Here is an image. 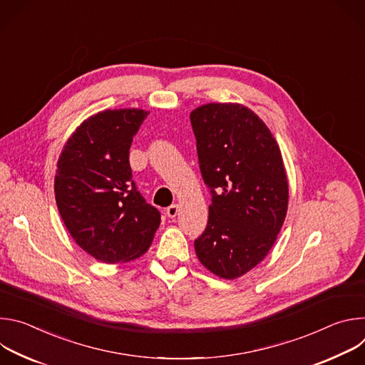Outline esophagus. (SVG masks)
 <instances>
[{"mask_svg":"<svg viewBox=\"0 0 365 365\" xmlns=\"http://www.w3.org/2000/svg\"><path fill=\"white\" fill-rule=\"evenodd\" d=\"M166 214L169 218H176V215L179 214V205L178 203H173L170 205L168 210H166Z\"/></svg>","mask_w":365,"mask_h":365,"instance_id":"esophagus-1","label":"esophagus"}]
</instances>
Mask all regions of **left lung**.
I'll use <instances>...</instances> for the list:
<instances>
[{"label": "left lung", "instance_id": "obj_1", "mask_svg": "<svg viewBox=\"0 0 365 365\" xmlns=\"http://www.w3.org/2000/svg\"><path fill=\"white\" fill-rule=\"evenodd\" d=\"M190 124L212 196L195 251L207 270L231 280L262 262L284 222L289 185L282 153L267 125L240 103H206L190 113Z\"/></svg>", "mask_w": 365, "mask_h": 365}]
</instances>
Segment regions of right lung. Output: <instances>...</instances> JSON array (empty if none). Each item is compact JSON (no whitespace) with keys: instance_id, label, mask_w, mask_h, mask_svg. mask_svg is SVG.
Wrapping results in <instances>:
<instances>
[{"instance_id":"add662e5","label":"right lung","mask_w":365,"mask_h":365,"mask_svg":"<svg viewBox=\"0 0 365 365\" xmlns=\"http://www.w3.org/2000/svg\"><path fill=\"white\" fill-rule=\"evenodd\" d=\"M147 115L135 108L98 113L76 128L59 155V214L76 244L102 263L138 258L160 225V212L138 192L128 160Z\"/></svg>"}]
</instances>
